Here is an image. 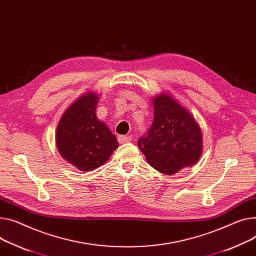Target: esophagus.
Returning <instances> with one entry per match:
<instances>
[{
    "mask_svg": "<svg viewBox=\"0 0 256 256\" xmlns=\"http://www.w3.org/2000/svg\"><path fill=\"white\" fill-rule=\"evenodd\" d=\"M117 140L119 142V144H126V143H130L132 141V137H130V136H118L117 137Z\"/></svg>",
    "mask_w": 256,
    "mask_h": 256,
    "instance_id": "1",
    "label": "esophagus"
}]
</instances>
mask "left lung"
Wrapping results in <instances>:
<instances>
[{
    "mask_svg": "<svg viewBox=\"0 0 256 256\" xmlns=\"http://www.w3.org/2000/svg\"><path fill=\"white\" fill-rule=\"evenodd\" d=\"M154 117L138 141L148 164L166 175L192 166L200 160L202 134L192 113L168 94L152 98Z\"/></svg>",
    "mask_w": 256,
    "mask_h": 256,
    "instance_id": "left-lung-1",
    "label": "left lung"
}]
</instances>
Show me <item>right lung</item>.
I'll use <instances>...</instances> for the list:
<instances>
[{"instance_id":"add662e5","label":"right lung","mask_w":256,"mask_h":256,"mask_svg":"<svg viewBox=\"0 0 256 256\" xmlns=\"http://www.w3.org/2000/svg\"><path fill=\"white\" fill-rule=\"evenodd\" d=\"M98 100L94 92L77 98L60 117L56 134L62 158L84 172L104 164L119 146L107 124L96 117Z\"/></svg>"}]
</instances>
